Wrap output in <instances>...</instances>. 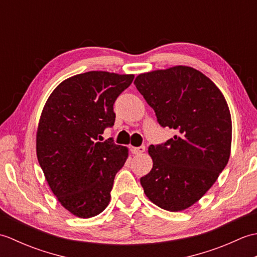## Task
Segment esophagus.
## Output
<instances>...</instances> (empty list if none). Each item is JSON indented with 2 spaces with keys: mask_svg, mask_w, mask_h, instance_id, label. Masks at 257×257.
I'll use <instances>...</instances> for the list:
<instances>
[{
  "mask_svg": "<svg viewBox=\"0 0 257 257\" xmlns=\"http://www.w3.org/2000/svg\"><path fill=\"white\" fill-rule=\"evenodd\" d=\"M145 151H146V147L145 146L134 147V148H132V152H133L134 155H141V154H144Z\"/></svg>",
  "mask_w": 257,
  "mask_h": 257,
  "instance_id": "1",
  "label": "esophagus"
}]
</instances>
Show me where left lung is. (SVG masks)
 <instances>
[{
  "instance_id": "1",
  "label": "left lung",
  "mask_w": 257,
  "mask_h": 257,
  "mask_svg": "<svg viewBox=\"0 0 257 257\" xmlns=\"http://www.w3.org/2000/svg\"><path fill=\"white\" fill-rule=\"evenodd\" d=\"M135 85L161 127L176 130L167 143L149 147L154 166L140 183L161 209H188L214 184L230 159L227 102L210 78L189 66L140 74Z\"/></svg>"
}]
</instances>
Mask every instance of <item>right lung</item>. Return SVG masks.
Here are the masks:
<instances>
[{"label": "right lung", "instance_id": "right-lung-1", "mask_svg": "<svg viewBox=\"0 0 257 257\" xmlns=\"http://www.w3.org/2000/svg\"><path fill=\"white\" fill-rule=\"evenodd\" d=\"M134 77L95 70L75 75L54 89L43 108L36 134L38 163L59 203L76 216H96L110 201L128 148L98 138L113 125V103Z\"/></svg>", "mask_w": 257, "mask_h": 257}]
</instances>
